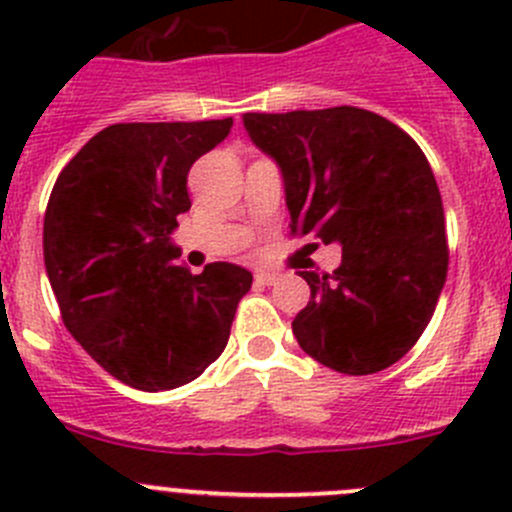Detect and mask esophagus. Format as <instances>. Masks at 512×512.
<instances>
[{
  "mask_svg": "<svg viewBox=\"0 0 512 512\" xmlns=\"http://www.w3.org/2000/svg\"><path fill=\"white\" fill-rule=\"evenodd\" d=\"M255 280L260 282V285H275L277 280H280V275H277V272H265V270H260L255 275Z\"/></svg>",
  "mask_w": 512,
  "mask_h": 512,
  "instance_id": "obj_1",
  "label": "esophagus"
}]
</instances>
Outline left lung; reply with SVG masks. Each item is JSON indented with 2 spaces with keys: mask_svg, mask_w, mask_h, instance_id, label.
I'll return each instance as SVG.
<instances>
[{
  "mask_svg": "<svg viewBox=\"0 0 512 512\" xmlns=\"http://www.w3.org/2000/svg\"><path fill=\"white\" fill-rule=\"evenodd\" d=\"M242 121L282 168L289 232L342 245L332 275L299 272L312 289L292 322L299 347L349 376L396 364L431 322L448 272L441 193L418 143L354 106Z\"/></svg>",
  "mask_w": 512,
  "mask_h": 512,
  "instance_id": "8db88e82",
  "label": "left lung"
}]
</instances>
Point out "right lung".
Masks as SVG:
<instances>
[{
  "mask_svg": "<svg viewBox=\"0 0 512 512\" xmlns=\"http://www.w3.org/2000/svg\"><path fill=\"white\" fill-rule=\"evenodd\" d=\"M232 128L113 123L66 163L44 215V265L71 337L113 379L168 391L198 379L230 339L252 275L178 265L170 242L190 210L188 173Z\"/></svg>",
  "mask_w": 512,
  "mask_h": 512,
  "instance_id": "add662e5",
  "label": "right lung"
}]
</instances>
